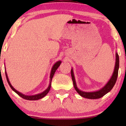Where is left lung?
<instances>
[{
	"label": "left lung",
	"mask_w": 126,
	"mask_h": 126,
	"mask_svg": "<svg viewBox=\"0 0 126 126\" xmlns=\"http://www.w3.org/2000/svg\"><path fill=\"white\" fill-rule=\"evenodd\" d=\"M118 69H119V56H118V53H115V66H114V69L113 73H112V76L109 80H108L107 83L105 84L101 89L99 90L94 91V92H85V91H82L79 89L77 87L76 85V80H75V78L74 76V73H73V69L72 68L71 69V76L72 79L73 80V86L76 92L79 94L80 96L82 97L88 98V99H98L105 95V94L109 92L112 88L114 87V85H115V82H116L118 76Z\"/></svg>",
	"instance_id": "8db88e82"
}]
</instances>
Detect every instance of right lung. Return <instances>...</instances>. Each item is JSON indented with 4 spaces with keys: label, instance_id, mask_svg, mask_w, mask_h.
<instances>
[{
    "label": "right lung",
    "instance_id": "1",
    "mask_svg": "<svg viewBox=\"0 0 126 126\" xmlns=\"http://www.w3.org/2000/svg\"><path fill=\"white\" fill-rule=\"evenodd\" d=\"M61 63H62V62L60 61V60H59V61L57 62H56V63H55V64L53 65V67H52V69H51V72H50V84H49L48 88H47V89H46V90L44 91L43 92H41V93H40V94H38L34 95H26L23 94H22L21 92H19V91H18L17 90H16L15 88H14L12 86L11 83H10V81H9V80L8 75H7L6 72L5 71V75H6V76L7 81H8V84L9 85L10 87L11 88V89H12V90L14 91V92H16V93L17 94L19 95V96H21V97H22V98H24V99H27V100H31V101H32V100H38V99H41V98H43V97H44V96H46V95L48 93L49 91H50V88H51V84L52 78H53V76H54V73H55V72H56V70H57V69H58V67H59V66H60V64H61ZM5 70H6V69H5Z\"/></svg>",
    "mask_w": 126,
    "mask_h": 126
}]
</instances>
